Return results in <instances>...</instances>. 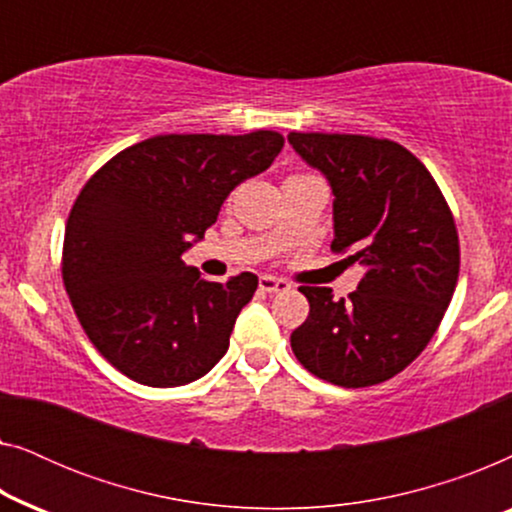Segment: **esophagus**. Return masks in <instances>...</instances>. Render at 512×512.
Masks as SVG:
<instances>
[{
	"label": "esophagus",
	"mask_w": 512,
	"mask_h": 512,
	"mask_svg": "<svg viewBox=\"0 0 512 512\" xmlns=\"http://www.w3.org/2000/svg\"><path fill=\"white\" fill-rule=\"evenodd\" d=\"M258 286H261V291H265V293H277V291L291 289V284L286 282V279L270 277V275H261V277H258Z\"/></svg>",
	"instance_id": "esophagus-1"
}]
</instances>
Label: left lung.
<instances>
[{
    "label": "left lung",
    "mask_w": 512,
    "mask_h": 512,
    "mask_svg": "<svg viewBox=\"0 0 512 512\" xmlns=\"http://www.w3.org/2000/svg\"><path fill=\"white\" fill-rule=\"evenodd\" d=\"M289 142L331 181V249L366 268L340 300L300 286L310 314L291 333L293 354L338 387L387 382L424 352L457 289L452 209L422 160L391 139L291 132Z\"/></svg>",
    "instance_id": "left-lung-1"
}]
</instances>
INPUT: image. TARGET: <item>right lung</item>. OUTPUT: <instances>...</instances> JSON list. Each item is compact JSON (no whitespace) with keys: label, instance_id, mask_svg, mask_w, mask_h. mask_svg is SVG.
Returning a JSON list of instances; mask_svg holds the SVG:
<instances>
[{"label":"right lung","instance_id":"obj_1","mask_svg":"<svg viewBox=\"0 0 512 512\" xmlns=\"http://www.w3.org/2000/svg\"><path fill=\"white\" fill-rule=\"evenodd\" d=\"M282 146L275 130L158 135L116 153L81 188L65 226L62 282L88 340L125 377L179 387L226 354L258 277L209 282L181 254Z\"/></svg>","mask_w":512,"mask_h":512}]
</instances>
